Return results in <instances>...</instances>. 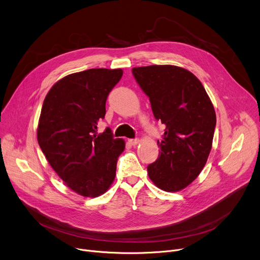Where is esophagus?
<instances>
[{"label":"esophagus","instance_id":"obj_1","mask_svg":"<svg viewBox=\"0 0 260 260\" xmlns=\"http://www.w3.org/2000/svg\"><path fill=\"white\" fill-rule=\"evenodd\" d=\"M139 139H129L128 140V143L132 145V146H136L138 143H139Z\"/></svg>","mask_w":260,"mask_h":260}]
</instances>
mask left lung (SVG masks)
Segmentation results:
<instances>
[{"label": "left lung", "mask_w": 260, "mask_h": 260, "mask_svg": "<svg viewBox=\"0 0 260 260\" xmlns=\"http://www.w3.org/2000/svg\"><path fill=\"white\" fill-rule=\"evenodd\" d=\"M132 72L149 98L155 119L166 127L148 176L160 190L178 192L205 166L217 122L215 108L201 82L182 67L150 65Z\"/></svg>", "instance_id": "8db88e82"}]
</instances>
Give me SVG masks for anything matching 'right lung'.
Wrapping results in <instances>:
<instances>
[{
  "mask_svg": "<svg viewBox=\"0 0 260 260\" xmlns=\"http://www.w3.org/2000/svg\"><path fill=\"white\" fill-rule=\"evenodd\" d=\"M122 69L92 68L59 80L46 94L37 127L38 144L64 183L84 197L105 194L125 148L108 127L98 134L109 93Z\"/></svg>",
  "mask_w": 260,
  "mask_h": 260,
  "instance_id": "add662e5",
  "label": "right lung"
}]
</instances>
